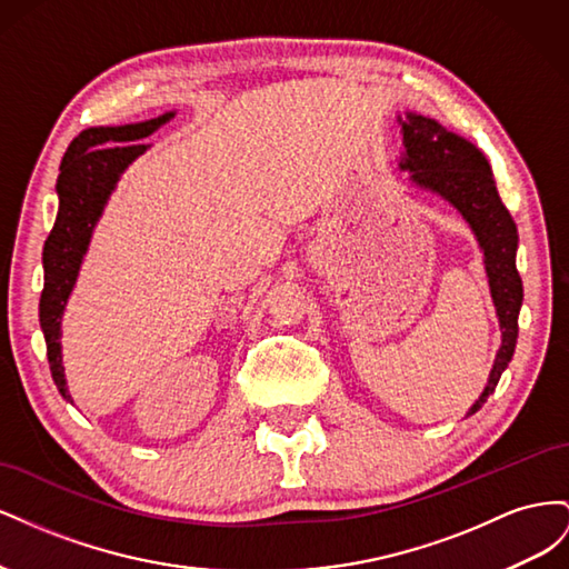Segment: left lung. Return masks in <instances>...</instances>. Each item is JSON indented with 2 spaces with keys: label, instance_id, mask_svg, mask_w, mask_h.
Wrapping results in <instances>:
<instances>
[{
  "label": "left lung",
  "instance_id": "left-lung-1",
  "mask_svg": "<svg viewBox=\"0 0 569 569\" xmlns=\"http://www.w3.org/2000/svg\"><path fill=\"white\" fill-rule=\"evenodd\" d=\"M401 126L406 144V157L399 163L401 170H410L412 182L443 197L458 209L485 251L491 299L503 339L489 382L468 410V416H472L493 393L515 353V343H518V316L522 306V280L518 266H515L518 228L498 197L489 161L472 142L449 132L427 116L408 113V123L401 120Z\"/></svg>",
  "mask_w": 569,
  "mask_h": 569
}]
</instances>
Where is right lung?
<instances>
[{"instance_id": "right-lung-1", "label": "right lung", "mask_w": 569, "mask_h": 569, "mask_svg": "<svg viewBox=\"0 0 569 569\" xmlns=\"http://www.w3.org/2000/svg\"><path fill=\"white\" fill-rule=\"evenodd\" d=\"M173 116L170 111L142 123L88 128L63 153L57 180L59 213L42 251L44 289L40 297V325L47 341L49 370L66 401H71V393L61 363V316L76 287L82 256L90 247L92 230L120 173L149 149L142 137L159 130Z\"/></svg>"}]
</instances>
